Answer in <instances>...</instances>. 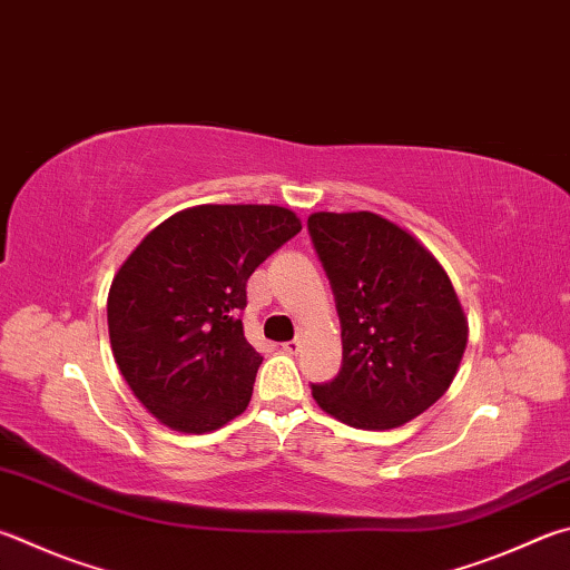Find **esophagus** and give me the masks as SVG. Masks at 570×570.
Instances as JSON below:
<instances>
[{
  "mask_svg": "<svg viewBox=\"0 0 570 570\" xmlns=\"http://www.w3.org/2000/svg\"><path fill=\"white\" fill-rule=\"evenodd\" d=\"M302 344H304L302 338H292V341H286V344H282V348L286 351V354H298V351H302Z\"/></svg>",
  "mask_w": 570,
  "mask_h": 570,
  "instance_id": "esophagus-1",
  "label": "esophagus"
}]
</instances>
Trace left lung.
<instances>
[{
  "label": "left lung",
  "mask_w": 570,
  "mask_h": 570,
  "mask_svg": "<svg viewBox=\"0 0 570 570\" xmlns=\"http://www.w3.org/2000/svg\"><path fill=\"white\" fill-rule=\"evenodd\" d=\"M308 232L336 296L341 371L312 386L321 411L364 431L421 416L451 381L469 318L446 268L409 229L374 212H316Z\"/></svg>",
  "instance_id": "obj_1"
}]
</instances>
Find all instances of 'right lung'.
Masks as SVG:
<instances>
[{"mask_svg":"<svg viewBox=\"0 0 570 570\" xmlns=\"http://www.w3.org/2000/svg\"><path fill=\"white\" fill-rule=\"evenodd\" d=\"M302 219L276 204H199L139 242L107 298L111 354L134 396L179 433H209L252 401L262 354L239 314L246 282Z\"/></svg>","mask_w":570,"mask_h":570,"instance_id":"obj_1","label":"right lung"}]
</instances>
